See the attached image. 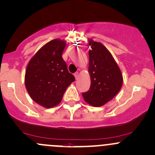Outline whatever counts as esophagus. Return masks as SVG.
Instances as JSON below:
<instances>
[{
	"mask_svg": "<svg viewBox=\"0 0 155 155\" xmlns=\"http://www.w3.org/2000/svg\"><path fill=\"white\" fill-rule=\"evenodd\" d=\"M79 72H76V73H75L74 76H75V78H76V79H78V77H79Z\"/></svg>",
	"mask_w": 155,
	"mask_h": 155,
	"instance_id": "1",
	"label": "esophagus"
}]
</instances>
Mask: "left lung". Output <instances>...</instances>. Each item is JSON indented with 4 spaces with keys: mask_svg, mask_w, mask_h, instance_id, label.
<instances>
[{
    "mask_svg": "<svg viewBox=\"0 0 155 155\" xmlns=\"http://www.w3.org/2000/svg\"><path fill=\"white\" fill-rule=\"evenodd\" d=\"M91 87L82 93L84 100L93 107H101L111 101L120 91L123 76L111 53L101 42L88 40Z\"/></svg>",
    "mask_w": 155,
    "mask_h": 155,
    "instance_id": "1",
    "label": "left lung"
}]
</instances>
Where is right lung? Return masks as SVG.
<instances>
[{"instance_id": "add662e5", "label": "right lung", "mask_w": 155, "mask_h": 155, "mask_svg": "<svg viewBox=\"0 0 155 155\" xmlns=\"http://www.w3.org/2000/svg\"><path fill=\"white\" fill-rule=\"evenodd\" d=\"M64 40L47 42L30 59L25 74V85L33 101L45 108L58 105L75 77L62 59Z\"/></svg>"}]
</instances>
